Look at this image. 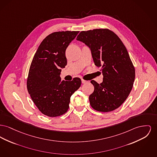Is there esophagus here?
<instances>
[{
    "label": "esophagus",
    "instance_id": "1",
    "mask_svg": "<svg viewBox=\"0 0 157 157\" xmlns=\"http://www.w3.org/2000/svg\"><path fill=\"white\" fill-rule=\"evenodd\" d=\"M81 81H82V83H86L88 82V81H85V80H83V79H82V80H81Z\"/></svg>",
    "mask_w": 157,
    "mask_h": 157
}]
</instances>
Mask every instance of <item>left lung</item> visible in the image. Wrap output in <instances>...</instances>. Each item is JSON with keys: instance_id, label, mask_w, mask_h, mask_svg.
<instances>
[{"instance_id": "obj_1", "label": "left lung", "mask_w": 157, "mask_h": 157, "mask_svg": "<svg viewBox=\"0 0 157 157\" xmlns=\"http://www.w3.org/2000/svg\"><path fill=\"white\" fill-rule=\"evenodd\" d=\"M91 52L95 65L101 66L103 81L92 80L94 91L89 97L95 110L109 112L126 100L135 78V70L128 50L114 33L107 29L81 31L76 38Z\"/></svg>"}]
</instances>
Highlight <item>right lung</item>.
<instances>
[{"label": "right lung", "instance_id": "1", "mask_svg": "<svg viewBox=\"0 0 157 157\" xmlns=\"http://www.w3.org/2000/svg\"><path fill=\"white\" fill-rule=\"evenodd\" d=\"M79 31L55 32L41 43L30 66L27 89L38 110L48 117L61 116L69 109L71 95L81 80L62 81V69L67 65L65 52Z\"/></svg>", "mask_w": 157, "mask_h": 157}]
</instances>
